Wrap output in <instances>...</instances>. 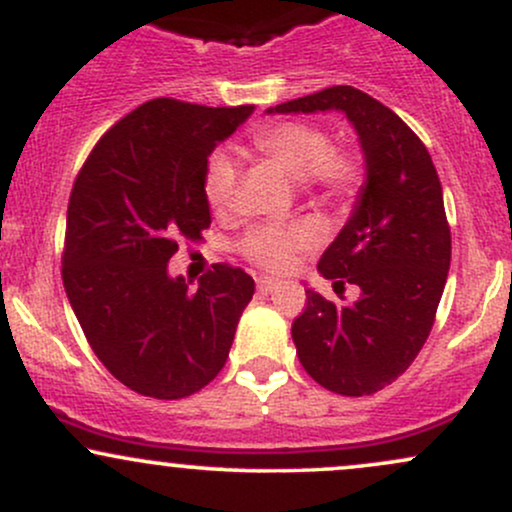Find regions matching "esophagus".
Returning a JSON list of instances; mask_svg holds the SVG:
<instances>
[{"label":"esophagus","mask_w":512,"mask_h":512,"mask_svg":"<svg viewBox=\"0 0 512 512\" xmlns=\"http://www.w3.org/2000/svg\"><path fill=\"white\" fill-rule=\"evenodd\" d=\"M276 289V281L274 279H267V276H262V279H257V291L260 293H269Z\"/></svg>","instance_id":"esophagus-1"}]
</instances>
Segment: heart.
<instances>
[{"instance_id": "heart-1", "label": "heart", "mask_w": 512, "mask_h": 512, "mask_svg": "<svg viewBox=\"0 0 512 512\" xmlns=\"http://www.w3.org/2000/svg\"><path fill=\"white\" fill-rule=\"evenodd\" d=\"M250 149L303 180L305 190L332 204H346L366 178V163L354 146L332 144L325 127L305 120H279L260 125L250 134ZM236 192V163L226 154H211L204 168V197L214 211H226ZM315 231L308 223L255 226L240 238L238 250L245 260L269 272H281L298 252L313 248Z\"/></svg>"}]
</instances>
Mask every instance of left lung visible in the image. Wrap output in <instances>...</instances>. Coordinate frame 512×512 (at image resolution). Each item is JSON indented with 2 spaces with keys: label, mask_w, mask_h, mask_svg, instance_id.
<instances>
[{
  "label": "left lung",
  "mask_w": 512,
  "mask_h": 512,
  "mask_svg": "<svg viewBox=\"0 0 512 512\" xmlns=\"http://www.w3.org/2000/svg\"><path fill=\"white\" fill-rule=\"evenodd\" d=\"M342 110L356 127L368 180L354 216L317 269L354 303L305 291L291 337L310 378L344 397L383 390L411 366L436 322L450 269V223L431 154L387 105L354 86H330L267 113Z\"/></svg>",
  "instance_id": "1"
}]
</instances>
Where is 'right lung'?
<instances>
[{"instance_id":"1","label":"right lung","mask_w":512,"mask_h":512,"mask_svg":"<svg viewBox=\"0 0 512 512\" xmlns=\"http://www.w3.org/2000/svg\"><path fill=\"white\" fill-rule=\"evenodd\" d=\"M255 105L154 98L115 122L76 175L62 281L93 354L129 390L190 397L219 375L255 281L214 264L192 289L170 279L182 240H202L211 214L204 168Z\"/></svg>"}]
</instances>
